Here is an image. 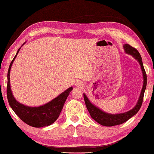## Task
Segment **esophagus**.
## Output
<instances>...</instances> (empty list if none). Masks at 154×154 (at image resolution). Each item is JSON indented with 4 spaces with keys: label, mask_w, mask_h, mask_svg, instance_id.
I'll list each match as a JSON object with an SVG mask.
<instances>
[{
    "label": "esophagus",
    "mask_w": 154,
    "mask_h": 154,
    "mask_svg": "<svg viewBox=\"0 0 154 154\" xmlns=\"http://www.w3.org/2000/svg\"><path fill=\"white\" fill-rule=\"evenodd\" d=\"M82 85H83V83L81 81H78L75 83V86L77 87H82Z\"/></svg>",
    "instance_id": "34e87169"
}]
</instances>
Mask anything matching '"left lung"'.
Segmentation results:
<instances>
[{"mask_svg": "<svg viewBox=\"0 0 154 154\" xmlns=\"http://www.w3.org/2000/svg\"><path fill=\"white\" fill-rule=\"evenodd\" d=\"M123 47L124 49H125V53L132 55L133 57L138 61L139 64L140 65L144 79L143 88L142 90H141L140 95V97H139L138 101L137 102V103H136V106L130 111L117 114H108L102 111L101 109H100L99 108H97V107L94 106V105L89 101V99H88L86 95L84 94L85 103H86V108L89 112L90 116H91L92 118L95 121H97V123L101 124V125L103 126L111 127L117 125H121V124L125 123V122L129 120L131 117H132L134 115H135V114L137 113L139 109L141 108V106H142L143 103L144 93H145L146 86H147V75H146L145 68H144L143 66L142 57H141L140 53H139L137 49H136L135 48L132 47V46H130V45L125 44V45H124Z\"/></svg>", "mask_w": 154, "mask_h": 154, "instance_id": "left-lung-1", "label": "left lung"}]
</instances>
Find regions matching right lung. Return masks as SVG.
Wrapping results in <instances>:
<instances>
[{"label": "right lung", "mask_w": 154, "mask_h": 154, "mask_svg": "<svg viewBox=\"0 0 154 154\" xmlns=\"http://www.w3.org/2000/svg\"><path fill=\"white\" fill-rule=\"evenodd\" d=\"M24 43L23 45H24ZM20 49V48H19L15 57L11 61L7 72V96L9 104L17 116L27 125L34 128H42V127L48 126L54 123L59 117L66 100L70 91L72 90V88L70 87L52 101L39 107L26 106L17 101L12 94L11 90L9 75H10L12 64Z\"/></svg>", "instance_id": "add662e5"}]
</instances>
